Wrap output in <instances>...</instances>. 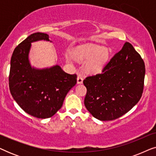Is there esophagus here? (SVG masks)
<instances>
[{"instance_id": "obj_1", "label": "esophagus", "mask_w": 156, "mask_h": 156, "mask_svg": "<svg viewBox=\"0 0 156 156\" xmlns=\"http://www.w3.org/2000/svg\"><path fill=\"white\" fill-rule=\"evenodd\" d=\"M83 82V78L81 75H78L77 76V84H82Z\"/></svg>"}]
</instances>
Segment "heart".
<instances>
[{
    "label": "heart",
    "mask_w": 156,
    "mask_h": 156,
    "mask_svg": "<svg viewBox=\"0 0 156 156\" xmlns=\"http://www.w3.org/2000/svg\"><path fill=\"white\" fill-rule=\"evenodd\" d=\"M108 55L109 52L106 48L91 43L77 47L73 52L74 59L79 62L89 59L86 63L85 68L87 72L91 73L101 71L107 60Z\"/></svg>",
    "instance_id": "1"
}]
</instances>
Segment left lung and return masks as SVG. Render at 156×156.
I'll list each match as a JSON object with an SVG mask.
<instances>
[{
  "label": "left lung",
  "instance_id": "left-lung-1",
  "mask_svg": "<svg viewBox=\"0 0 156 156\" xmlns=\"http://www.w3.org/2000/svg\"><path fill=\"white\" fill-rule=\"evenodd\" d=\"M146 68L132 44L125 42L102 69L83 83L87 88L84 105L94 118L112 121L131 109L141 98Z\"/></svg>",
  "mask_w": 156,
  "mask_h": 156
}]
</instances>
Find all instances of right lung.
Instances as JSON below:
<instances>
[{
  "mask_svg": "<svg viewBox=\"0 0 156 156\" xmlns=\"http://www.w3.org/2000/svg\"><path fill=\"white\" fill-rule=\"evenodd\" d=\"M49 35L31 34L15 48L10 60L9 89L12 97L23 111L38 119H48L60 109L64 99L76 83V74L64 72L59 65L50 69L31 67L28 54L31 42Z\"/></svg>",
  "mask_w": 156,
  "mask_h": 156,
  "instance_id": "add662e5",
  "label": "right lung"
}]
</instances>
